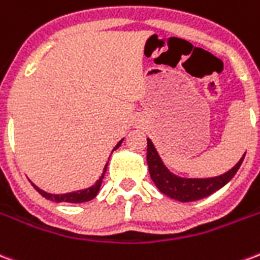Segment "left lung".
Here are the masks:
<instances>
[{"mask_svg": "<svg viewBox=\"0 0 260 260\" xmlns=\"http://www.w3.org/2000/svg\"><path fill=\"white\" fill-rule=\"evenodd\" d=\"M245 154L234 167L217 177L212 178H182L173 174L158 156L156 147L150 139H147V166L154 185L164 195L180 202H193L210 196L229 182L241 167Z\"/></svg>", "mask_w": 260, "mask_h": 260, "instance_id": "8db88e82", "label": "left lung"}]
</instances>
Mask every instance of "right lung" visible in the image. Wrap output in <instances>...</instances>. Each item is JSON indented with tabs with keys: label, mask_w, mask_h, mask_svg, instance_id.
<instances>
[{
	"label": "right lung",
	"mask_w": 260,
	"mask_h": 260,
	"mask_svg": "<svg viewBox=\"0 0 260 260\" xmlns=\"http://www.w3.org/2000/svg\"><path fill=\"white\" fill-rule=\"evenodd\" d=\"M124 139H121V141L117 143V146L114 147V150H117L119 146H121V143H122ZM108 164V163H107ZM107 164H106V167L103 170V174L102 177L96 181V184L94 185L89 186V188H86V189H80V191H75V192H68V193H61V195H55V193H48V192L43 191L40 189L39 186H36L33 182H31V185L35 186V189H36L39 193L42 196H44L46 199L48 201H53V202H67V203H82V202H89L91 201L93 198H96V195L100 191V186H102L103 178H104V174H106V171H107Z\"/></svg>",
	"instance_id": "obj_1"
}]
</instances>
